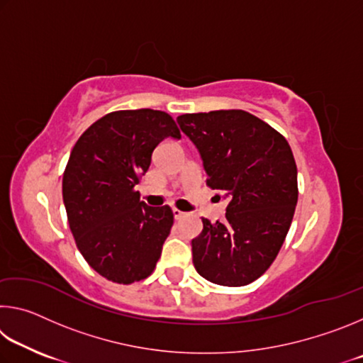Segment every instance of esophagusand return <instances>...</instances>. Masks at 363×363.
<instances>
[{
  "instance_id": "34e87169",
  "label": "esophagus",
  "mask_w": 363,
  "mask_h": 363,
  "mask_svg": "<svg viewBox=\"0 0 363 363\" xmlns=\"http://www.w3.org/2000/svg\"><path fill=\"white\" fill-rule=\"evenodd\" d=\"M173 214H174V219H181V218L186 216V213H182L181 210H177V208H174V210H173Z\"/></svg>"
}]
</instances>
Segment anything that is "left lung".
I'll use <instances>...</instances> for the list:
<instances>
[{"instance_id": "obj_1", "label": "left lung", "mask_w": 363, "mask_h": 363, "mask_svg": "<svg viewBox=\"0 0 363 363\" xmlns=\"http://www.w3.org/2000/svg\"><path fill=\"white\" fill-rule=\"evenodd\" d=\"M177 123L200 152L206 186L229 200L223 223L201 219L194 266L216 285H248L270 267L290 230L298 203L291 147L245 110L186 113Z\"/></svg>"}]
</instances>
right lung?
<instances>
[{
  "instance_id": "add662e5",
  "label": "right lung",
  "mask_w": 363,
  "mask_h": 363,
  "mask_svg": "<svg viewBox=\"0 0 363 363\" xmlns=\"http://www.w3.org/2000/svg\"><path fill=\"white\" fill-rule=\"evenodd\" d=\"M181 139L162 110H118L93 123L72 149L62 179L70 230L104 279L130 285L153 272L174 214L147 206L136 189L164 138Z\"/></svg>"
}]
</instances>
